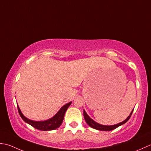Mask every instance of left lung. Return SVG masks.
<instances>
[{
	"mask_svg": "<svg viewBox=\"0 0 151 151\" xmlns=\"http://www.w3.org/2000/svg\"><path fill=\"white\" fill-rule=\"evenodd\" d=\"M133 111H134V109L132 111V112L130 113V115H129L128 117L124 120V121H122V122H120V123H118V124H116L111 125V126L102 125V124H99V123H97L96 122H95L87 114V113L85 112V110H83V115H84V118H85V121H86V122L87 123V124L89 126V127H91V128H93L94 129H96V130H98L111 131V130H114V129L116 128L117 127H120L121 125H122L123 124H124V123L127 122L128 121V120L130 119V116L132 114V113H133Z\"/></svg>",
	"mask_w": 151,
	"mask_h": 151,
	"instance_id": "obj_1",
	"label": "left lung"
}]
</instances>
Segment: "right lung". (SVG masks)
<instances>
[{"mask_svg": "<svg viewBox=\"0 0 151 151\" xmlns=\"http://www.w3.org/2000/svg\"><path fill=\"white\" fill-rule=\"evenodd\" d=\"M71 104L72 101L65 104V105L61 107L60 110L56 113V115H54L53 117L48 120H46V121H35L27 119L23 115V113H21L18 105L17 109L21 117L22 118V119L24 122L28 123L29 124L31 125L32 127L36 129H38V130L43 131H49L55 130V129H57L60 127L61 124L63 123L66 111L68 108V107L71 105Z\"/></svg>", "mask_w": 151, "mask_h": 151, "instance_id": "add662e5", "label": "right lung"}]
</instances>
